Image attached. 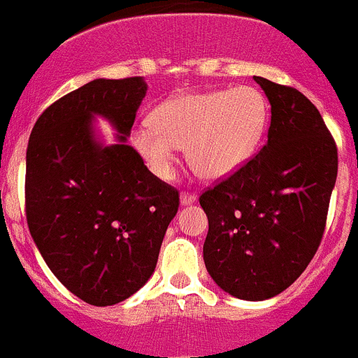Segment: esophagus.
<instances>
[{
  "instance_id": "obj_1",
  "label": "esophagus",
  "mask_w": 358,
  "mask_h": 358,
  "mask_svg": "<svg viewBox=\"0 0 358 358\" xmlns=\"http://www.w3.org/2000/svg\"><path fill=\"white\" fill-rule=\"evenodd\" d=\"M196 199H198V196L192 194V192H182V196H180L182 205H191V203H194Z\"/></svg>"
}]
</instances>
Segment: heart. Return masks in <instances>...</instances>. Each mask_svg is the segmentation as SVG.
Segmentation results:
<instances>
[{
  "label": "heart",
  "instance_id": "1",
  "mask_svg": "<svg viewBox=\"0 0 358 358\" xmlns=\"http://www.w3.org/2000/svg\"><path fill=\"white\" fill-rule=\"evenodd\" d=\"M267 124V103L253 87L183 94L153 114V123L134 130L131 141L148 167L169 180L187 146L189 162L208 178H224L259 148Z\"/></svg>",
  "mask_w": 358,
  "mask_h": 358
}]
</instances>
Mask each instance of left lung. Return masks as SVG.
<instances>
[{"label":"left lung","mask_w":358,"mask_h":358,"mask_svg":"<svg viewBox=\"0 0 358 358\" xmlns=\"http://www.w3.org/2000/svg\"><path fill=\"white\" fill-rule=\"evenodd\" d=\"M271 105L267 143L241 169L208 187L203 260L228 294L262 301L291 285L315 255L337 178V146L299 91L253 76Z\"/></svg>","instance_id":"obj_1"}]
</instances>
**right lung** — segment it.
Returning <instances> with one entry per match:
<instances>
[{
  "instance_id": "add662e5",
  "label": "right lung",
  "mask_w": 358,
  "mask_h": 358,
  "mask_svg": "<svg viewBox=\"0 0 358 358\" xmlns=\"http://www.w3.org/2000/svg\"><path fill=\"white\" fill-rule=\"evenodd\" d=\"M143 76L98 78L37 119L27 150V221L44 262L85 303L115 305L153 275L180 198L127 144L146 96ZM120 131L95 139L94 115Z\"/></svg>"
}]
</instances>
